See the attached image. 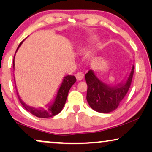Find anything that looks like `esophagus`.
I'll return each instance as SVG.
<instances>
[{
    "mask_svg": "<svg viewBox=\"0 0 152 152\" xmlns=\"http://www.w3.org/2000/svg\"><path fill=\"white\" fill-rule=\"evenodd\" d=\"M75 77H76L77 80L81 81L83 80V78H84V74H83V72H79L75 75Z\"/></svg>",
    "mask_w": 152,
    "mask_h": 152,
    "instance_id": "34e87169",
    "label": "esophagus"
}]
</instances>
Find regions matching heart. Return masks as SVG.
<instances>
[{
  "label": "heart",
  "mask_w": 152,
  "mask_h": 152,
  "mask_svg": "<svg viewBox=\"0 0 152 152\" xmlns=\"http://www.w3.org/2000/svg\"><path fill=\"white\" fill-rule=\"evenodd\" d=\"M97 40H98V38H97V36H91L90 37V39H88V43H87L86 44H84V45H81V46L79 48V50H80V51L81 52H84L87 49V48H88L89 45L93 44V43H95L96 41H97Z\"/></svg>",
  "instance_id": "1"
}]
</instances>
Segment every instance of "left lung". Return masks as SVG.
Segmentation results:
<instances>
[{
	"mask_svg": "<svg viewBox=\"0 0 152 152\" xmlns=\"http://www.w3.org/2000/svg\"><path fill=\"white\" fill-rule=\"evenodd\" d=\"M134 70L133 64L124 80L115 85H110L97 77L93 70H89L85 77L88 86L86 99L91 109L103 113L117 109L129 89Z\"/></svg>",
	"mask_w": 152,
	"mask_h": 152,
	"instance_id": "left-lung-1",
	"label": "left lung"
}]
</instances>
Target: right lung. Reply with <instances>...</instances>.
Returning <instances> with one entry per match:
<instances>
[{
	"label": "right lung",
	"instance_id": "right-lung-1",
	"mask_svg": "<svg viewBox=\"0 0 152 152\" xmlns=\"http://www.w3.org/2000/svg\"><path fill=\"white\" fill-rule=\"evenodd\" d=\"M22 41L21 42L16 49L15 55L16 52L18 50V48L20 47V45H22V43L25 41ZM15 55L14 56V59H13V68L14 70V58H15ZM76 82V78L73 75H66L64 77L63 80H62L61 84H60L59 88H58L57 92L56 93L55 97H54L53 100L47 104V108H43V107H40V108H35L32 107H30L28 104H26V103L24 102L22 100L21 98H20V95H18V90H16V92H17V95L18 97V99H19L20 102L21 103V104L23 106V107L26 109L27 111H28L30 113H31L32 115L38 118H47L52 117V116H54L57 115L61 111L62 109L64 107V104H65L66 99H67L68 91L71 88L72 85H73ZM14 82H15V86L16 89V82L14 80Z\"/></svg>",
	"mask_w": 152,
	"mask_h": 152
}]
</instances>
